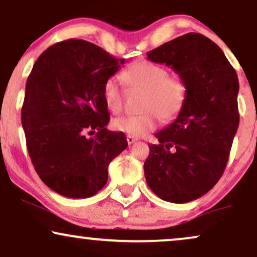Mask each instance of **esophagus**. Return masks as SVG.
Segmentation results:
<instances>
[{
    "label": "esophagus",
    "mask_w": 257,
    "mask_h": 257,
    "mask_svg": "<svg viewBox=\"0 0 257 257\" xmlns=\"http://www.w3.org/2000/svg\"><path fill=\"white\" fill-rule=\"evenodd\" d=\"M136 140H138V139L133 138V136H129V135L126 136V141H128V145H133L136 141Z\"/></svg>",
    "instance_id": "obj_1"
}]
</instances>
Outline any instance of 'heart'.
<instances>
[{"mask_svg": "<svg viewBox=\"0 0 257 257\" xmlns=\"http://www.w3.org/2000/svg\"><path fill=\"white\" fill-rule=\"evenodd\" d=\"M125 85L133 91L145 92L141 103L144 113L122 116L112 121L117 132L141 138L157 129L160 118L173 121L180 115L188 98L187 82L180 76H170L165 66L152 61L140 60L132 64L119 74ZM103 97L112 113H119L124 106V92L116 78L110 77L103 86Z\"/></svg>", "mask_w": 257, "mask_h": 257, "instance_id": "obj_1", "label": "heart"}]
</instances>
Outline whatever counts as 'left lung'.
I'll return each instance as SVG.
<instances>
[{
  "mask_svg": "<svg viewBox=\"0 0 257 257\" xmlns=\"http://www.w3.org/2000/svg\"><path fill=\"white\" fill-rule=\"evenodd\" d=\"M188 85L180 115L155 134L145 161L148 186L159 198L183 204L198 199L220 179L239 123L238 78L223 51L209 38L187 33L147 52Z\"/></svg>",
  "mask_w": 257,
  "mask_h": 257,
  "instance_id": "obj_1",
  "label": "left lung"
}]
</instances>
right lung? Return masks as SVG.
Masks as SVG:
<instances>
[{
  "label": "right lung",
  "instance_id": "obj_1",
  "mask_svg": "<svg viewBox=\"0 0 257 257\" xmlns=\"http://www.w3.org/2000/svg\"><path fill=\"white\" fill-rule=\"evenodd\" d=\"M124 60L70 39L52 45L35 61L21 122L35 171L61 196H95L108 181L109 164L128 146L123 133L106 129L110 115L103 97L105 80Z\"/></svg>",
  "mask_w": 257,
  "mask_h": 257
}]
</instances>
